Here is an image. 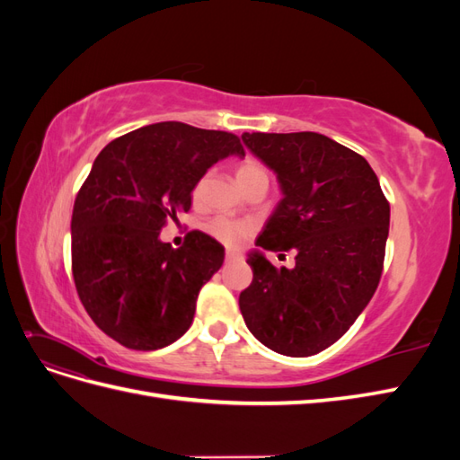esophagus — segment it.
Wrapping results in <instances>:
<instances>
[{"mask_svg": "<svg viewBox=\"0 0 460 460\" xmlns=\"http://www.w3.org/2000/svg\"><path fill=\"white\" fill-rule=\"evenodd\" d=\"M226 261L232 262V261H242V255L238 252H232V249H228L226 252Z\"/></svg>", "mask_w": 460, "mask_h": 460, "instance_id": "esophagus-1", "label": "esophagus"}]
</instances>
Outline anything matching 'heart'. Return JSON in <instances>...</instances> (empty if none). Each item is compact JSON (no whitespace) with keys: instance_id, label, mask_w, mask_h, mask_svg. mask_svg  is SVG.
I'll list each match as a JSON object with an SVG mask.
<instances>
[{"instance_id":"b5f03b06","label":"heart","mask_w":460,"mask_h":460,"mask_svg":"<svg viewBox=\"0 0 460 460\" xmlns=\"http://www.w3.org/2000/svg\"><path fill=\"white\" fill-rule=\"evenodd\" d=\"M235 178H238L240 186L245 188L252 182H257V180H269V174H267V171H264V166L259 161L243 159L238 166H235ZM203 186H205V178H199L198 184L193 186V191H191L193 199L201 198ZM205 230L211 234L215 240H218L220 243L235 247L247 238L249 232H252V226H249L247 222L234 220V218L218 215V217H215V218L207 222Z\"/></svg>"}]
</instances>
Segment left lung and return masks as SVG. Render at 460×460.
<instances>
[{"instance_id":"left-lung-1","label":"left lung","mask_w":460,"mask_h":460,"mask_svg":"<svg viewBox=\"0 0 460 460\" xmlns=\"http://www.w3.org/2000/svg\"><path fill=\"white\" fill-rule=\"evenodd\" d=\"M242 140L276 172L284 198L247 259L253 282L240 311L269 349L311 357L349 330L378 288L389 203L367 159L328 136L245 132ZM289 248L294 270L260 253Z\"/></svg>"}]
</instances>
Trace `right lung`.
Here are the masks:
<instances>
[{"instance_id":"obj_1","label":"right lung","mask_w":460,"mask_h":460,"mask_svg":"<svg viewBox=\"0 0 460 460\" xmlns=\"http://www.w3.org/2000/svg\"><path fill=\"white\" fill-rule=\"evenodd\" d=\"M243 157L240 137L184 122H157L107 144L75 199L73 276L86 313L109 338L155 351L191 326L199 289L222 267L225 247L193 230L182 247L159 234L188 213L211 166Z\"/></svg>"}]
</instances>
